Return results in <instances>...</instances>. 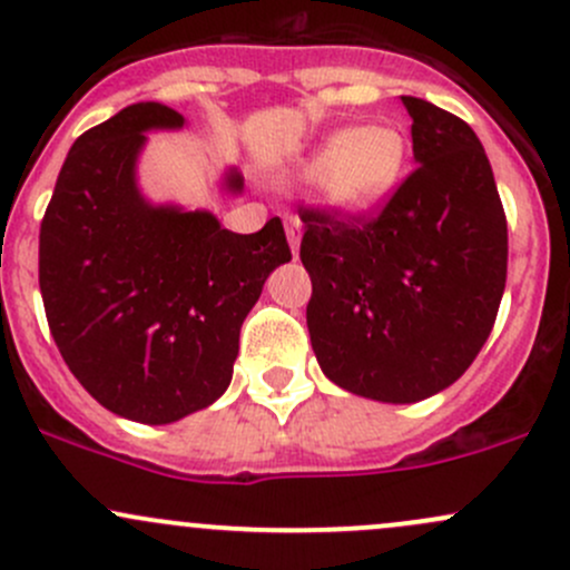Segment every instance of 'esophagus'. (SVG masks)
I'll list each match as a JSON object with an SVG mask.
<instances>
[{
  "mask_svg": "<svg viewBox=\"0 0 570 570\" xmlns=\"http://www.w3.org/2000/svg\"><path fill=\"white\" fill-rule=\"evenodd\" d=\"M286 240H289L292 254H299V240H303V222L297 216H286Z\"/></svg>",
  "mask_w": 570,
  "mask_h": 570,
  "instance_id": "1",
  "label": "esophagus"
}]
</instances>
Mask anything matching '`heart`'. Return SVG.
<instances>
[{
	"instance_id": "heart-1",
	"label": "heart",
	"mask_w": 570,
	"mask_h": 570,
	"mask_svg": "<svg viewBox=\"0 0 570 570\" xmlns=\"http://www.w3.org/2000/svg\"><path fill=\"white\" fill-rule=\"evenodd\" d=\"M409 161V137L392 124L335 129L305 161V175H318V189L337 214L360 216L379 208Z\"/></svg>"
}]
</instances>
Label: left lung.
Segmentation results:
<instances>
[{
  "instance_id": "1",
  "label": "left lung",
  "mask_w": 570,
  "mask_h": 570,
  "mask_svg": "<svg viewBox=\"0 0 570 570\" xmlns=\"http://www.w3.org/2000/svg\"><path fill=\"white\" fill-rule=\"evenodd\" d=\"M416 170L379 216L303 210L311 346L324 376L416 403L471 367L505 289L509 233L490 159L452 112L403 97Z\"/></svg>"
}]
</instances>
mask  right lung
I'll use <instances>...</instances> for the list:
<instances>
[{"label": "right lung", "mask_w": 570, "mask_h": 570, "mask_svg": "<svg viewBox=\"0 0 570 570\" xmlns=\"http://www.w3.org/2000/svg\"><path fill=\"white\" fill-rule=\"evenodd\" d=\"M137 102L72 142L40 224V292L72 376L99 405L170 424L227 392L243 318L267 275L292 259L281 218L224 229L210 210L154 205L137 186L146 132L180 129ZM224 189L243 191L229 167Z\"/></svg>", "instance_id": "add662e5"}]
</instances>
